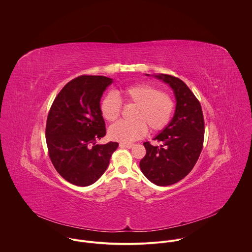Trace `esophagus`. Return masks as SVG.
Returning a JSON list of instances; mask_svg holds the SVG:
<instances>
[{
  "mask_svg": "<svg viewBox=\"0 0 252 252\" xmlns=\"http://www.w3.org/2000/svg\"><path fill=\"white\" fill-rule=\"evenodd\" d=\"M120 148H127V149H131L134 145L133 144H127V143H120Z\"/></svg>",
  "mask_w": 252,
  "mask_h": 252,
  "instance_id": "esophagus-1",
  "label": "esophagus"
}]
</instances>
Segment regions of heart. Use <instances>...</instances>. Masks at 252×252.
Instances as JSON below:
<instances>
[{"mask_svg":"<svg viewBox=\"0 0 252 252\" xmlns=\"http://www.w3.org/2000/svg\"><path fill=\"white\" fill-rule=\"evenodd\" d=\"M122 94L126 102L136 104L134 121H119L108 130L112 140L129 143L144 137L148 131L157 132L164 129L172 119L175 102L173 97L156 86L135 84L125 87ZM122 102L113 92L106 94L99 104L102 117L108 122L116 121L121 113Z\"/></svg>","mask_w":252,"mask_h":252,"instance_id":"b5f03b06","label":"heart"}]
</instances>
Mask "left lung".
<instances>
[{
  "label": "left lung",
  "instance_id": "8db88e82",
  "mask_svg": "<svg viewBox=\"0 0 252 252\" xmlns=\"http://www.w3.org/2000/svg\"><path fill=\"white\" fill-rule=\"evenodd\" d=\"M156 77L174 91L176 109L170 123L154 139L160 145L144 143L147 153L140 168L152 183L170 186L184 179L195 165L203 148L204 119L200 102L181 79L167 74Z\"/></svg>",
  "mask_w": 252,
  "mask_h": 252
}]
</instances>
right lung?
<instances>
[{
  "label": "right lung",
  "instance_id": "add662e5",
  "mask_svg": "<svg viewBox=\"0 0 252 252\" xmlns=\"http://www.w3.org/2000/svg\"><path fill=\"white\" fill-rule=\"evenodd\" d=\"M112 79L81 75L56 96L47 118L46 141L51 161L67 182L86 187L104 173L118 143L96 145L105 136L100 97Z\"/></svg>",
  "mask_w": 252,
  "mask_h": 252
}]
</instances>
